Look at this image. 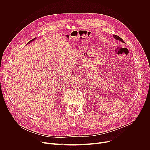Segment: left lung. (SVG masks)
Instances as JSON below:
<instances>
[{"instance_id": "obj_1", "label": "left lung", "mask_w": 150, "mask_h": 150, "mask_svg": "<svg viewBox=\"0 0 150 150\" xmlns=\"http://www.w3.org/2000/svg\"><path fill=\"white\" fill-rule=\"evenodd\" d=\"M113 37L115 38V39H116V40H119V41H122V42H123V43H125V41L120 37H119L118 35H113Z\"/></svg>"}]
</instances>
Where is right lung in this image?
Segmentation results:
<instances>
[{
  "label": "right lung",
  "mask_w": 150,
  "mask_h": 150,
  "mask_svg": "<svg viewBox=\"0 0 150 150\" xmlns=\"http://www.w3.org/2000/svg\"><path fill=\"white\" fill-rule=\"evenodd\" d=\"M35 38H33V40H30V41H29V42H28V43H30V42H31V41H34V40H35Z\"/></svg>",
  "instance_id": "right-lung-1"
}]
</instances>
